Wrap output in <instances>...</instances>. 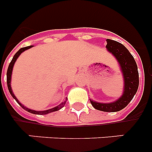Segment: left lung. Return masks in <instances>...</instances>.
Returning a JSON list of instances; mask_svg holds the SVG:
<instances>
[{
	"label": "left lung",
	"instance_id": "obj_1",
	"mask_svg": "<svg viewBox=\"0 0 152 152\" xmlns=\"http://www.w3.org/2000/svg\"><path fill=\"white\" fill-rule=\"evenodd\" d=\"M107 49L117 59L124 78L123 94L116 101L109 103H97L91 100L96 110L103 112H117L130 103L138 91L139 84V72L133 56L123 44L107 39Z\"/></svg>",
	"mask_w": 152,
	"mask_h": 152
}]
</instances>
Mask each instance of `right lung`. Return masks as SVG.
Returning a JSON list of instances; mask_svg holds the SVG:
<instances>
[{"label": "right lung", "instance_id": "obj_1", "mask_svg": "<svg viewBox=\"0 0 152 152\" xmlns=\"http://www.w3.org/2000/svg\"><path fill=\"white\" fill-rule=\"evenodd\" d=\"M33 45H29V46H26V47H23V48H21L20 50L18 51V52L16 53L15 55H14V56H13V59H12V61H10V64H9V66H8V68H7V88H8V90H9V92H10V94H11V96H13V99H15L16 101L18 103V104L21 107H22L23 109H24L25 110L28 111L29 113H33V114H37V115H45V114H48L49 113H52V112H55V111H57V110H59L60 109H61L62 107H64V104H65V103H66V100L64 102H62V103H61V104H59L58 106H57V107H54V108H52V109H49V110H44V111H36V110H30V109H28L26 108V107H24L23 104H21L20 102H19V100H17V98H16L15 95L13 94V91H12L11 89V87H10V80H11V75H12V70H13V65H14V63H15L16 60H17V58L20 56V55L23 52H24L25 50H27V49H30L31 47H33Z\"/></svg>", "mask_w": 152, "mask_h": 152}]
</instances>
